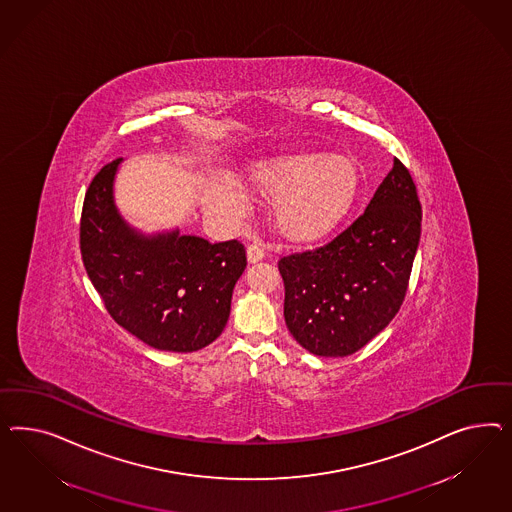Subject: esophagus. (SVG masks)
<instances>
[{
	"mask_svg": "<svg viewBox=\"0 0 512 512\" xmlns=\"http://www.w3.org/2000/svg\"><path fill=\"white\" fill-rule=\"evenodd\" d=\"M264 257V248L261 246V242L253 240L248 246V261L249 263H259Z\"/></svg>",
	"mask_w": 512,
	"mask_h": 512,
	"instance_id": "esophagus-1",
	"label": "esophagus"
}]
</instances>
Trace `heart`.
Returning a JSON list of instances; mask_svg holds the SVG:
<instances>
[{
    "mask_svg": "<svg viewBox=\"0 0 512 512\" xmlns=\"http://www.w3.org/2000/svg\"><path fill=\"white\" fill-rule=\"evenodd\" d=\"M255 186L278 195L274 216L281 233L313 242L330 233L357 199L358 169L347 155H283L253 171Z\"/></svg>",
    "mask_w": 512,
    "mask_h": 512,
    "instance_id": "heart-1",
    "label": "heart"
}]
</instances>
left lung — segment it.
<instances>
[{
  "label": "left lung",
  "instance_id": "8db88e82",
  "mask_svg": "<svg viewBox=\"0 0 512 512\" xmlns=\"http://www.w3.org/2000/svg\"><path fill=\"white\" fill-rule=\"evenodd\" d=\"M417 186L398 157L366 210L330 242L278 261L289 332L319 357H347L400 310L419 248Z\"/></svg>",
  "mask_w": 512,
  "mask_h": 512
}]
</instances>
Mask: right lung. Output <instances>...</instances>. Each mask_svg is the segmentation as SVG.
I'll return each mask as SVG.
<instances>
[{
	"mask_svg": "<svg viewBox=\"0 0 512 512\" xmlns=\"http://www.w3.org/2000/svg\"><path fill=\"white\" fill-rule=\"evenodd\" d=\"M122 159L95 174L80 216V253L110 317L159 351L191 353L216 340L248 259L238 240L142 236L118 214L112 182Z\"/></svg>",
	"mask_w": 512,
	"mask_h": 512,
	"instance_id": "obj_1",
	"label": "right lung"
}]
</instances>
